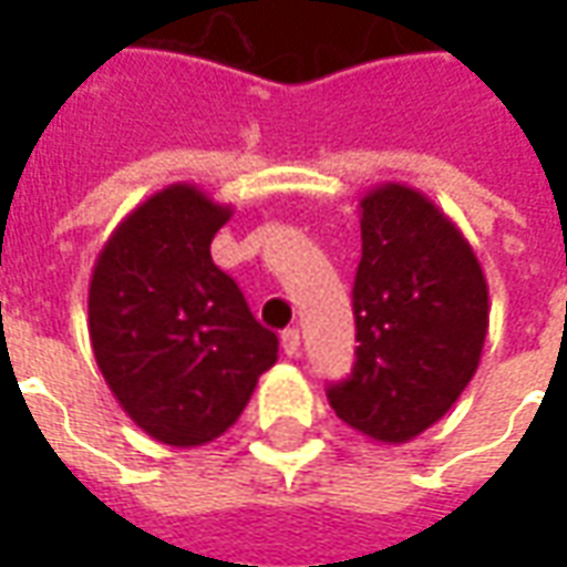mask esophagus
<instances>
[{"mask_svg": "<svg viewBox=\"0 0 567 567\" xmlns=\"http://www.w3.org/2000/svg\"><path fill=\"white\" fill-rule=\"evenodd\" d=\"M282 349H285V355H291V358L300 352V331H297V328H288V331L282 333Z\"/></svg>", "mask_w": 567, "mask_h": 567, "instance_id": "obj_1", "label": "esophagus"}]
</instances>
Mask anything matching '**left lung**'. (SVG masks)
<instances>
[{"label": "left lung", "instance_id": "obj_1", "mask_svg": "<svg viewBox=\"0 0 567 567\" xmlns=\"http://www.w3.org/2000/svg\"><path fill=\"white\" fill-rule=\"evenodd\" d=\"M352 309L355 368L328 401L364 437L401 446L450 413L488 331V285L474 248L416 187L385 182L361 197Z\"/></svg>", "mask_w": 567, "mask_h": 567}]
</instances>
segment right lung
Masks as SVG:
<instances>
[{"instance_id": "right-lung-1", "label": "right lung", "mask_w": 567, "mask_h": 567, "mask_svg": "<svg viewBox=\"0 0 567 567\" xmlns=\"http://www.w3.org/2000/svg\"><path fill=\"white\" fill-rule=\"evenodd\" d=\"M234 209L197 185H169L105 239L87 291V331L103 380L157 443L190 450L246 410L279 340L212 260Z\"/></svg>"}]
</instances>
